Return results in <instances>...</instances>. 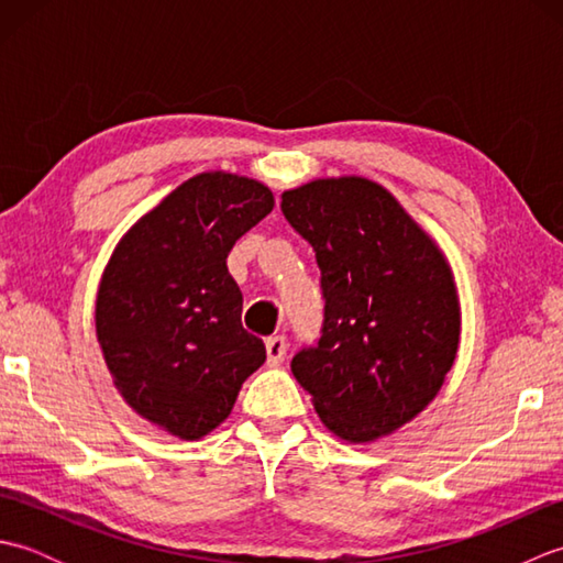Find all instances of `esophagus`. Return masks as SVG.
Listing matches in <instances>:
<instances>
[{
	"label": "esophagus",
	"instance_id": "obj_1",
	"mask_svg": "<svg viewBox=\"0 0 563 563\" xmlns=\"http://www.w3.org/2000/svg\"><path fill=\"white\" fill-rule=\"evenodd\" d=\"M266 353H268V365L275 367L285 361V353H288V341L285 336H268L266 339Z\"/></svg>",
	"mask_w": 563,
	"mask_h": 563
}]
</instances>
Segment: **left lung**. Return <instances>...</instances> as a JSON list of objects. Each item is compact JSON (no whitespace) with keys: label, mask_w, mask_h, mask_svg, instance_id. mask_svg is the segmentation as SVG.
I'll list each match as a JSON object with an SVG mask.
<instances>
[{"label":"left lung","mask_w":563,"mask_h":563,"mask_svg":"<svg viewBox=\"0 0 563 563\" xmlns=\"http://www.w3.org/2000/svg\"><path fill=\"white\" fill-rule=\"evenodd\" d=\"M280 210L312 244L324 321L292 357L321 421L349 442L389 435L440 391L460 345L452 271L387 188L361 176L285 190Z\"/></svg>","instance_id":"1"}]
</instances>
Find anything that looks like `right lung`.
<instances>
[{"label":"right lung","instance_id":"1","mask_svg":"<svg viewBox=\"0 0 563 563\" xmlns=\"http://www.w3.org/2000/svg\"><path fill=\"white\" fill-rule=\"evenodd\" d=\"M273 206L254 178L198 174L121 239L103 271L97 336L113 385L172 435L218 428L266 361V345L242 327L227 256Z\"/></svg>","mask_w":563,"mask_h":563}]
</instances>
